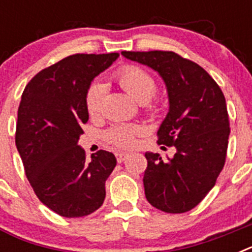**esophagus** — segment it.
Segmentation results:
<instances>
[{"label": "esophagus", "mask_w": 252, "mask_h": 252, "mask_svg": "<svg viewBox=\"0 0 252 252\" xmlns=\"http://www.w3.org/2000/svg\"><path fill=\"white\" fill-rule=\"evenodd\" d=\"M116 158H117V161L122 162L125 161V159L127 158V154L126 153H116Z\"/></svg>", "instance_id": "1"}]
</instances>
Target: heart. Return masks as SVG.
Returning a JSON list of instances; mask_svg holds the SVG:
<instances>
[{
	"mask_svg": "<svg viewBox=\"0 0 252 252\" xmlns=\"http://www.w3.org/2000/svg\"><path fill=\"white\" fill-rule=\"evenodd\" d=\"M113 79L125 92L140 103H148L157 93L158 83L155 78L145 69L137 65H124L113 73ZM103 98V87L93 82L87 88L84 104L90 116H95L101 110ZM158 107L151 104L150 110L157 111ZM141 132L137 125H115L104 132V141L115 149H128L133 145L135 137Z\"/></svg>",
	"mask_w": 252,
	"mask_h": 252,
	"instance_id": "heart-1",
	"label": "heart"
}]
</instances>
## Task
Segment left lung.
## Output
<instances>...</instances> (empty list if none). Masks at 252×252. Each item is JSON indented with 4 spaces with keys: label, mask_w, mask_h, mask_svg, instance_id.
Returning a JSON list of instances; mask_svg holds the SVG:
<instances>
[{
    "label": "left lung",
    "mask_w": 252,
    "mask_h": 252,
    "mask_svg": "<svg viewBox=\"0 0 252 252\" xmlns=\"http://www.w3.org/2000/svg\"><path fill=\"white\" fill-rule=\"evenodd\" d=\"M121 54L157 70L168 90L170 107L158 142L177 153L173 159L145 153L146 199L162 212H188L215 187L226 162L230 120L223 93L201 65L174 51Z\"/></svg>",
    "instance_id": "left-lung-1"
}]
</instances>
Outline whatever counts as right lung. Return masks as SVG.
I'll list each match as a JSON object with an SVG mask.
<instances>
[{
  "mask_svg": "<svg viewBox=\"0 0 252 252\" xmlns=\"http://www.w3.org/2000/svg\"><path fill=\"white\" fill-rule=\"evenodd\" d=\"M117 58L119 53L69 55L40 70L22 92L16 148L36 197L62 217H84L103 204L115 155L99 150L87 160L78 141L88 121L87 88Z\"/></svg>",
  "mask_w": 252,
  "mask_h": 252,
  "instance_id": "right-lung-1",
  "label": "right lung"
}]
</instances>
